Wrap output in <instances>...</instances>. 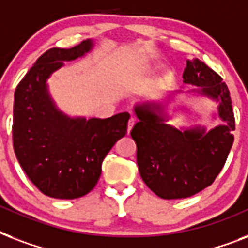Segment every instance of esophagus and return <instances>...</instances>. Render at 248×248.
<instances>
[{"label":"esophagus","mask_w":248,"mask_h":248,"mask_svg":"<svg viewBox=\"0 0 248 248\" xmlns=\"http://www.w3.org/2000/svg\"><path fill=\"white\" fill-rule=\"evenodd\" d=\"M135 118L134 117H131L130 120H128V124H127V134H130V131H131V128L134 127V124H135Z\"/></svg>","instance_id":"obj_1"}]
</instances>
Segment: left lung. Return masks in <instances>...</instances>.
<instances>
[{
  "label": "left lung",
  "instance_id": "1",
  "mask_svg": "<svg viewBox=\"0 0 248 248\" xmlns=\"http://www.w3.org/2000/svg\"><path fill=\"white\" fill-rule=\"evenodd\" d=\"M189 91L177 90L163 101H141L134 105L139 122L131 130L136 143L140 176L152 192L163 200L186 198L214 183L233 145L234 114L228 86L216 72L200 59L186 60L183 73ZM176 93L204 96L218 104L223 124L177 129L168 124L165 108Z\"/></svg>",
  "mask_w": 248,
  "mask_h": 248
}]
</instances>
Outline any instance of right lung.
Segmentation results:
<instances>
[{
	"label": "right lung",
	"mask_w": 248,
	"mask_h": 248,
	"mask_svg": "<svg viewBox=\"0 0 248 248\" xmlns=\"http://www.w3.org/2000/svg\"><path fill=\"white\" fill-rule=\"evenodd\" d=\"M93 47V41L86 40L72 48L47 50L14 95L15 155L29 180L52 198L75 200L91 192L100 177L103 159L127 132V112L103 120L71 117L50 95L47 79L52 73Z\"/></svg>",
	"instance_id": "obj_1"
}]
</instances>
